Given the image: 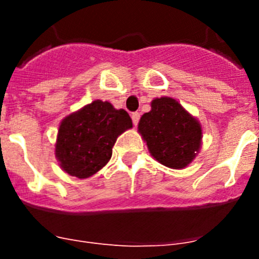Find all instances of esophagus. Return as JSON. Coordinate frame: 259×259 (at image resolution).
Here are the masks:
<instances>
[{
    "label": "esophagus",
    "instance_id": "34e87169",
    "mask_svg": "<svg viewBox=\"0 0 259 259\" xmlns=\"http://www.w3.org/2000/svg\"><path fill=\"white\" fill-rule=\"evenodd\" d=\"M131 118H132V122H134V124L137 125V123H139V120H140V114L134 113L131 115Z\"/></svg>",
    "mask_w": 259,
    "mask_h": 259
}]
</instances>
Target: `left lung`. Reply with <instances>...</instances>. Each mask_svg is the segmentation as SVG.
Here are the masks:
<instances>
[{"label":"left lung","instance_id":"left-lung-1","mask_svg":"<svg viewBox=\"0 0 259 259\" xmlns=\"http://www.w3.org/2000/svg\"><path fill=\"white\" fill-rule=\"evenodd\" d=\"M150 106L137 127L149 153L163 166L185 168L200 153L201 123L175 98H154Z\"/></svg>","mask_w":259,"mask_h":259}]
</instances>
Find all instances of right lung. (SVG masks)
<instances>
[{"label":"right lung","instance_id":"add662e5","mask_svg":"<svg viewBox=\"0 0 259 259\" xmlns=\"http://www.w3.org/2000/svg\"><path fill=\"white\" fill-rule=\"evenodd\" d=\"M132 128L125 110L96 100L62 119L56 141V157L65 172L87 179L110 161L119 135Z\"/></svg>","mask_w":259,"mask_h":259}]
</instances>
